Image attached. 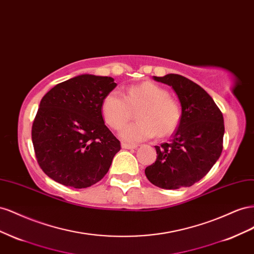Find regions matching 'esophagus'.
Listing matches in <instances>:
<instances>
[{"label": "esophagus", "mask_w": 254, "mask_h": 254, "mask_svg": "<svg viewBox=\"0 0 254 254\" xmlns=\"http://www.w3.org/2000/svg\"><path fill=\"white\" fill-rule=\"evenodd\" d=\"M121 147H122L123 149H136V148H137V144H128V143L122 142Z\"/></svg>", "instance_id": "1"}]
</instances>
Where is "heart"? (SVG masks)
Wrapping results in <instances>:
<instances>
[{"instance_id": "obj_1", "label": "heart", "mask_w": 254, "mask_h": 254, "mask_svg": "<svg viewBox=\"0 0 254 254\" xmlns=\"http://www.w3.org/2000/svg\"><path fill=\"white\" fill-rule=\"evenodd\" d=\"M137 112L138 121L122 129L120 136L128 142L150 139L156 134L168 136L176 131L181 121V106L164 87L152 82L132 85L123 96L118 90L108 92L101 105L105 122L119 131Z\"/></svg>"}]
</instances>
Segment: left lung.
I'll return each instance as SVG.
<instances>
[{"label":"left lung","instance_id":"left-lung-1","mask_svg":"<svg viewBox=\"0 0 254 254\" xmlns=\"http://www.w3.org/2000/svg\"><path fill=\"white\" fill-rule=\"evenodd\" d=\"M154 79L175 89L182 116L172 139L155 146L156 161L144 173L152 184L165 190L190 187L206 176L221 154L223 116L212 97L190 79L179 74Z\"/></svg>","mask_w":254,"mask_h":254}]
</instances>
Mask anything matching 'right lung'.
Returning a JSON list of instances; mask_svg holds the SVG:
<instances>
[{"label": "right lung", "instance_id": "right-lung-1", "mask_svg": "<svg viewBox=\"0 0 254 254\" xmlns=\"http://www.w3.org/2000/svg\"><path fill=\"white\" fill-rule=\"evenodd\" d=\"M116 86L113 77L82 74L41 99L32 140L40 168L55 182L86 188L107 173L121 146L105 126L101 105Z\"/></svg>", "mask_w": 254, "mask_h": 254}]
</instances>
